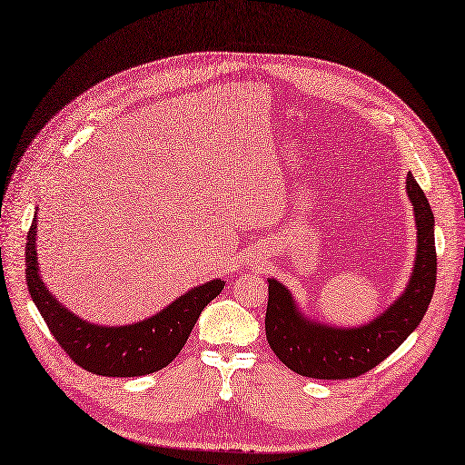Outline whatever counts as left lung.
<instances>
[{
    "label": "left lung",
    "mask_w": 465,
    "mask_h": 465,
    "mask_svg": "<svg viewBox=\"0 0 465 465\" xmlns=\"http://www.w3.org/2000/svg\"><path fill=\"white\" fill-rule=\"evenodd\" d=\"M405 186L417 227L415 263L403 292L374 320L355 328L312 320L281 281L267 279L265 337L292 372L320 380L357 378L391 355L423 320L436 285L434 217L413 174H407Z\"/></svg>",
    "instance_id": "obj_1"
}]
</instances>
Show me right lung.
<instances>
[{"label":"right lung","instance_id":"add662e5","mask_svg":"<svg viewBox=\"0 0 465 465\" xmlns=\"http://www.w3.org/2000/svg\"><path fill=\"white\" fill-rule=\"evenodd\" d=\"M26 287L55 341L81 369L98 376H143L171 364L186 345L203 308L223 291L211 279L190 289L161 312L128 326H101L81 320L46 289L36 258V213L26 234Z\"/></svg>","mask_w":465,"mask_h":465}]
</instances>
